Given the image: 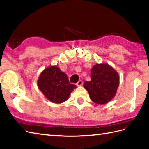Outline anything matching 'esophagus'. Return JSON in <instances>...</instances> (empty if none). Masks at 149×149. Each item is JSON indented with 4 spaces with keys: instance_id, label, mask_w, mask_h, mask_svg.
<instances>
[{
    "instance_id": "34e87169",
    "label": "esophagus",
    "mask_w": 149,
    "mask_h": 149,
    "mask_svg": "<svg viewBox=\"0 0 149 149\" xmlns=\"http://www.w3.org/2000/svg\"><path fill=\"white\" fill-rule=\"evenodd\" d=\"M76 85L78 86H81V85H83V81L81 80H79V81L76 83Z\"/></svg>"
}]
</instances>
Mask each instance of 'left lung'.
<instances>
[{
  "mask_svg": "<svg viewBox=\"0 0 149 149\" xmlns=\"http://www.w3.org/2000/svg\"><path fill=\"white\" fill-rule=\"evenodd\" d=\"M91 81L84 82L83 86L89 93L91 100L98 104L110 101L119 87L118 73L106 64H96L91 71Z\"/></svg>",
  "mask_w": 149,
  "mask_h": 149,
  "instance_id": "1",
  "label": "left lung"
}]
</instances>
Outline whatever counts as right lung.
I'll list each match as a JSON object with an SVG mask.
<instances>
[{
    "instance_id": "add662e5",
    "label": "right lung",
    "mask_w": 149,
    "mask_h": 149,
    "mask_svg": "<svg viewBox=\"0 0 149 149\" xmlns=\"http://www.w3.org/2000/svg\"><path fill=\"white\" fill-rule=\"evenodd\" d=\"M38 86L44 96L54 103H61L66 101L75 84H71L67 75L59 68L50 66L45 70L38 79Z\"/></svg>"
}]
</instances>
